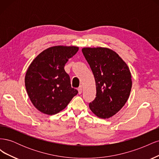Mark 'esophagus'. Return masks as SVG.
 <instances>
[{
    "instance_id": "1",
    "label": "esophagus",
    "mask_w": 159,
    "mask_h": 159,
    "mask_svg": "<svg viewBox=\"0 0 159 159\" xmlns=\"http://www.w3.org/2000/svg\"><path fill=\"white\" fill-rule=\"evenodd\" d=\"M78 91L79 94H81V93H82V88H81V86H80V87L78 89Z\"/></svg>"
}]
</instances>
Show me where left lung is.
<instances>
[{
    "instance_id": "left-lung-1",
    "label": "left lung",
    "mask_w": 159,
    "mask_h": 159,
    "mask_svg": "<svg viewBox=\"0 0 159 159\" xmlns=\"http://www.w3.org/2000/svg\"><path fill=\"white\" fill-rule=\"evenodd\" d=\"M95 78L96 97L90 110L102 119L113 117L126 103L132 88L131 74L117 53L103 47L83 48Z\"/></svg>"
}]
</instances>
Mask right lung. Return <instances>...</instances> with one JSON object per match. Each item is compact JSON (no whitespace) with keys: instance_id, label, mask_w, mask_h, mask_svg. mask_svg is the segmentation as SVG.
<instances>
[{"instance_id":"obj_1","label":"right lung","mask_w":159,"mask_h":159,"mask_svg":"<svg viewBox=\"0 0 159 159\" xmlns=\"http://www.w3.org/2000/svg\"><path fill=\"white\" fill-rule=\"evenodd\" d=\"M78 46H56L40 53L31 62L25 75V86L31 102L39 111L52 115L61 111L78 90L72 88L66 62Z\"/></svg>"}]
</instances>
